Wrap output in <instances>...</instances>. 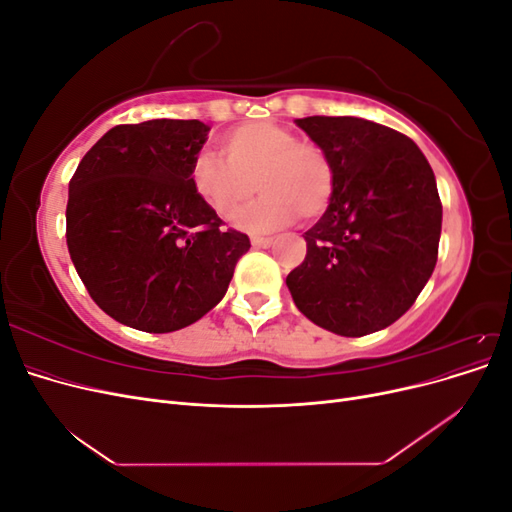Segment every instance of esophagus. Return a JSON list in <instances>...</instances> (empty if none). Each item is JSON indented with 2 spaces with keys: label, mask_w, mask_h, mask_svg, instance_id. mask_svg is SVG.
<instances>
[{
  "label": "esophagus",
  "mask_w": 512,
  "mask_h": 512,
  "mask_svg": "<svg viewBox=\"0 0 512 512\" xmlns=\"http://www.w3.org/2000/svg\"><path fill=\"white\" fill-rule=\"evenodd\" d=\"M252 245L254 247H271L273 239L271 237H252Z\"/></svg>",
  "instance_id": "esophagus-1"
}]
</instances>
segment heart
Listing matches in <instances>:
<instances>
[{"label": "heart", "instance_id": "obj_1", "mask_svg": "<svg viewBox=\"0 0 512 512\" xmlns=\"http://www.w3.org/2000/svg\"><path fill=\"white\" fill-rule=\"evenodd\" d=\"M222 156L200 151L190 166L198 198L222 220H230L252 198L235 222L247 232H273L294 220H316L329 209L335 168L322 147L297 141L292 130L269 119L243 121L220 136Z\"/></svg>", "mask_w": 512, "mask_h": 512}]
</instances>
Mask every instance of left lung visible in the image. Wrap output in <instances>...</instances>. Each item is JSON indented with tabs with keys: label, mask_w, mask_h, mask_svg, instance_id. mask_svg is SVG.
I'll return each instance as SVG.
<instances>
[{
	"label": "left lung",
	"mask_w": 512,
	"mask_h": 512,
	"mask_svg": "<svg viewBox=\"0 0 512 512\" xmlns=\"http://www.w3.org/2000/svg\"><path fill=\"white\" fill-rule=\"evenodd\" d=\"M294 123L335 168L329 209L305 232L286 286L299 312L344 337L404 316L438 260L442 205L433 170L408 136L361 117Z\"/></svg>",
	"instance_id": "left-lung-1"
}]
</instances>
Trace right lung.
I'll return each instance as SVG.
<instances>
[{
  "mask_svg": "<svg viewBox=\"0 0 512 512\" xmlns=\"http://www.w3.org/2000/svg\"><path fill=\"white\" fill-rule=\"evenodd\" d=\"M209 126L149 119L115 126L70 181L66 239L91 299L147 333L190 327L222 301L250 239L222 230L192 188Z\"/></svg>",
  "mask_w": 512,
  "mask_h": 512,
  "instance_id": "1",
  "label": "right lung"
}]
</instances>
